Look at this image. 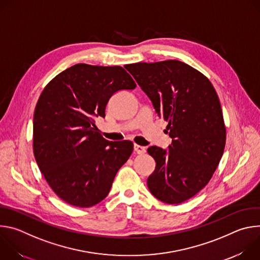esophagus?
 <instances>
[{"label": "esophagus", "instance_id": "obj_1", "mask_svg": "<svg viewBox=\"0 0 260 260\" xmlns=\"http://www.w3.org/2000/svg\"><path fill=\"white\" fill-rule=\"evenodd\" d=\"M134 149H135V151H136L138 154H143V153L146 152V147L140 146V145H138V144H135Z\"/></svg>", "mask_w": 260, "mask_h": 260}]
</instances>
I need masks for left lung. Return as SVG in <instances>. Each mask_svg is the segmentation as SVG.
Listing matches in <instances>:
<instances>
[{
  "instance_id": "8db88e82",
  "label": "left lung",
  "mask_w": 260,
  "mask_h": 260,
  "mask_svg": "<svg viewBox=\"0 0 260 260\" xmlns=\"http://www.w3.org/2000/svg\"><path fill=\"white\" fill-rule=\"evenodd\" d=\"M128 72L168 122V150L148 148L156 165L148 177L150 192L178 205L211 180L224 151L226 127L217 92L203 73L177 59L126 64Z\"/></svg>"
}]
</instances>
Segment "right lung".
Segmentation results:
<instances>
[{
    "label": "right lung",
    "instance_id": "1",
    "mask_svg": "<svg viewBox=\"0 0 260 260\" xmlns=\"http://www.w3.org/2000/svg\"><path fill=\"white\" fill-rule=\"evenodd\" d=\"M137 84L120 66L74 64L44 87L34 112L32 151L54 193L67 204L89 208L109 193L129 158L131 141L110 142L94 124L109 99Z\"/></svg>",
    "mask_w": 260,
    "mask_h": 260
}]
</instances>
